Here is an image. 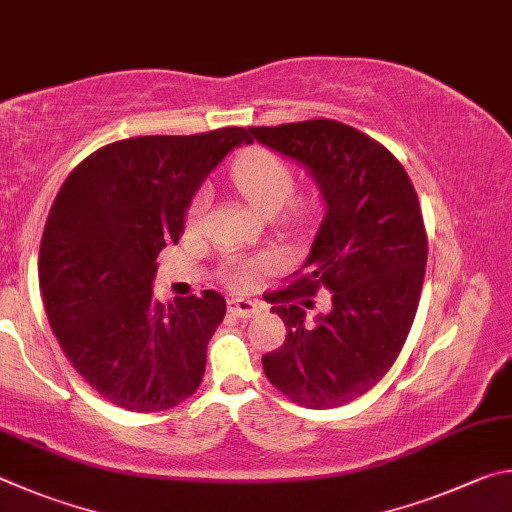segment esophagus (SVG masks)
<instances>
[{"mask_svg": "<svg viewBox=\"0 0 512 512\" xmlns=\"http://www.w3.org/2000/svg\"><path fill=\"white\" fill-rule=\"evenodd\" d=\"M227 308L233 317H240V319H249L261 312V306H258V303L247 301V299H231Z\"/></svg>", "mask_w": 512, "mask_h": 512, "instance_id": "34e87169", "label": "esophagus"}]
</instances>
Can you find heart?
<instances>
[{"mask_svg": "<svg viewBox=\"0 0 512 512\" xmlns=\"http://www.w3.org/2000/svg\"><path fill=\"white\" fill-rule=\"evenodd\" d=\"M231 184L251 209L258 215H274L290 200L294 188L292 168L285 161L265 148H249L233 161L229 170ZM206 209V195L197 193L188 204L186 224L195 229ZM263 261H245V258H229L224 263L222 279L233 290H247L256 283Z\"/></svg>", "mask_w": 512, "mask_h": 512, "instance_id": "b5f03b06", "label": "heart"}]
</instances>
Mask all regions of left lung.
Instances as JSON below:
<instances>
[{"mask_svg": "<svg viewBox=\"0 0 512 512\" xmlns=\"http://www.w3.org/2000/svg\"><path fill=\"white\" fill-rule=\"evenodd\" d=\"M247 132L306 168L326 206L306 263L267 297L288 335L263 355V371L301 407L346 405L384 378L414 324L427 263L418 195L400 161L351 125L315 119ZM319 287L331 310L306 325Z\"/></svg>", "mask_w": 512, "mask_h": 512, "instance_id": "1", "label": "left lung"}]
</instances>
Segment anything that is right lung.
<instances>
[{"label": "right lung", "instance_id": "add662e5", "mask_svg": "<svg viewBox=\"0 0 512 512\" xmlns=\"http://www.w3.org/2000/svg\"><path fill=\"white\" fill-rule=\"evenodd\" d=\"M245 128L132 137L71 170L44 224L38 274L53 335L89 387L152 414L200 387L206 344L227 312L222 294H152L157 256L184 231L188 204Z\"/></svg>", "mask_w": 512, "mask_h": 512}]
</instances>
